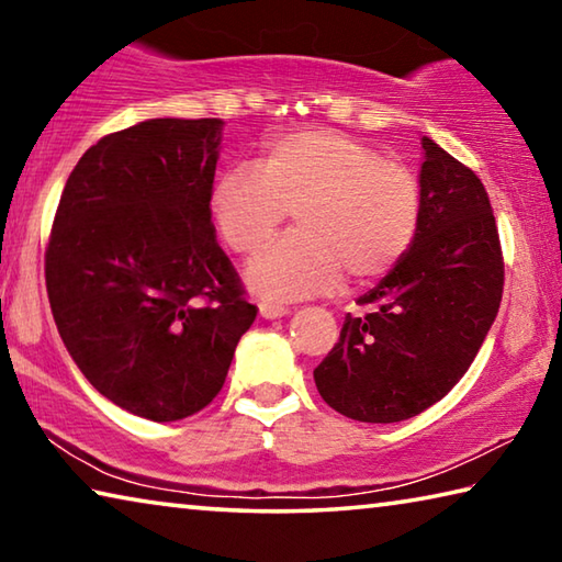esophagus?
Returning <instances> with one entry per match:
<instances>
[{"label":"esophagus","instance_id":"obj_1","mask_svg":"<svg viewBox=\"0 0 562 562\" xmlns=\"http://www.w3.org/2000/svg\"><path fill=\"white\" fill-rule=\"evenodd\" d=\"M260 315L265 317V319H278V317H284L288 315V307H284V304H280V302H270V300H262L260 304Z\"/></svg>","mask_w":562,"mask_h":562}]
</instances>
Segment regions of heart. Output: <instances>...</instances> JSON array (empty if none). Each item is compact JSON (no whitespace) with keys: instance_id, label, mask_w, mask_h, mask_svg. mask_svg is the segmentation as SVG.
I'll return each instance as SVG.
<instances>
[{"instance_id":"obj_1","label":"heart","mask_w":562,"mask_h":562,"mask_svg":"<svg viewBox=\"0 0 562 562\" xmlns=\"http://www.w3.org/2000/svg\"><path fill=\"white\" fill-rule=\"evenodd\" d=\"M292 211L297 233L255 255L245 280L265 297L300 300L374 282L406 258L422 225V186L402 164L347 133L310 128L272 138L255 168L215 180L211 215L225 245L252 252Z\"/></svg>"}]
</instances>
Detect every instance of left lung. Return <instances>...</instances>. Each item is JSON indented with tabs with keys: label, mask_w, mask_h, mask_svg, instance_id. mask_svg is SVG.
Masks as SVG:
<instances>
[{
	"label": "left lung",
	"mask_w": 562,
	"mask_h": 562,
	"mask_svg": "<svg viewBox=\"0 0 562 562\" xmlns=\"http://www.w3.org/2000/svg\"><path fill=\"white\" fill-rule=\"evenodd\" d=\"M422 225L396 268L361 294L315 369L322 398L355 422L394 424L439 402L486 339L503 294L488 193L471 168L422 138Z\"/></svg>",
	"instance_id": "1"
}]
</instances>
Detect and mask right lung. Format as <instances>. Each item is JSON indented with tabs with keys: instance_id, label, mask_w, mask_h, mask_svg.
<instances>
[{
	"instance_id": "add662e5",
	"label": "right lung",
	"mask_w": 562,
	"mask_h": 562,
	"mask_svg": "<svg viewBox=\"0 0 562 562\" xmlns=\"http://www.w3.org/2000/svg\"><path fill=\"white\" fill-rule=\"evenodd\" d=\"M221 119L103 136L66 180L46 292L76 367L126 412L178 422L213 402L258 315L215 240Z\"/></svg>"
}]
</instances>
